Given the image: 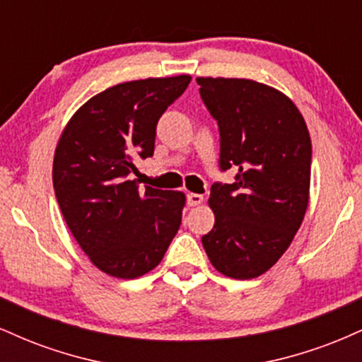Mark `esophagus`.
I'll use <instances>...</instances> for the list:
<instances>
[{"label": "esophagus", "instance_id": "esophagus-1", "mask_svg": "<svg viewBox=\"0 0 362 362\" xmlns=\"http://www.w3.org/2000/svg\"><path fill=\"white\" fill-rule=\"evenodd\" d=\"M202 202H204V197H202L201 194H187V204H189L190 207H195V206H201Z\"/></svg>", "mask_w": 362, "mask_h": 362}]
</instances>
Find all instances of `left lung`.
Masks as SVG:
<instances>
[{
	"instance_id": "obj_1",
	"label": "left lung",
	"mask_w": 362,
	"mask_h": 362,
	"mask_svg": "<svg viewBox=\"0 0 362 362\" xmlns=\"http://www.w3.org/2000/svg\"><path fill=\"white\" fill-rule=\"evenodd\" d=\"M218 120L223 170L233 184L211 187L214 226L202 236L211 264L231 279H253L281 259L310 202L311 139L288 95L247 78L199 76Z\"/></svg>"
}]
</instances>
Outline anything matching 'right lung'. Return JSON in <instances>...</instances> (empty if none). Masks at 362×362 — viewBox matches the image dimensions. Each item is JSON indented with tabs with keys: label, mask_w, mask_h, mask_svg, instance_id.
Returning a JSON list of instances; mask_svg holds the SVG:
<instances>
[{
	"label": "right lung",
	"mask_w": 362,
	"mask_h": 362,
	"mask_svg": "<svg viewBox=\"0 0 362 362\" xmlns=\"http://www.w3.org/2000/svg\"><path fill=\"white\" fill-rule=\"evenodd\" d=\"M192 78L124 81L100 91L62 129L52 163L57 204L74 240L102 272L136 279L156 267L177 235L180 190H139L136 158L153 156L156 122Z\"/></svg>",
	"instance_id": "add662e5"
}]
</instances>
